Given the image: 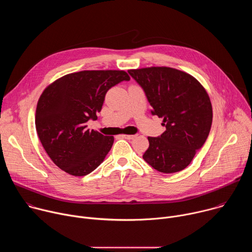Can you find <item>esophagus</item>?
<instances>
[{
  "label": "esophagus",
  "mask_w": 252,
  "mask_h": 252,
  "mask_svg": "<svg viewBox=\"0 0 252 252\" xmlns=\"http://www.w3.org/2000/svg\"><path fill=\"white\" fill-rule=\"evenodd\" d=\"M122 136L126 139H133L136 136V134H123Z\"/></svg>",
  "instance_id": "obj_1"
}]
</instances>
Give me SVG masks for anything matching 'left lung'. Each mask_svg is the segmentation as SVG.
<instances>
[{"label": "left lung", "instance_id": "obj_1", "mask_svg": "<svg viewBox=\"0 0 252 252\" xmlns=\"http://www.w3.org/2000/svg\"><path fill=\"white\" fill-rule=\"evenodd\" d=\"M153 106L152 115L163 119L165 131L149 136L150 147L142 156L163 173L185 169L209 134L212 106L209 96L192 76L167 66L129 69Z\"/></svg>", "mask_w": 252, "mask_h": 252}]
</instances>
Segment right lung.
I'll use <instances>...</instances> for the list:
<instances>
[{
    "mask_svg": "<svg viewBox=\"0 0 252 252\" xmlns=\"http://www.w3.org/2000/svg\"><path fill=\"white\" fill-rule=\"evenodd\" d=\"M130 78L125 70H83L51 84L35 111V128L48 156L63 171L84 176L111 151L114 136L88 128L95 121L106 92Z\"/></svg>",
    "mask_w": 252,
    "mask_h": 252,
    "instance_id": "1",
    "label": "right lung"
}]
</instances>
